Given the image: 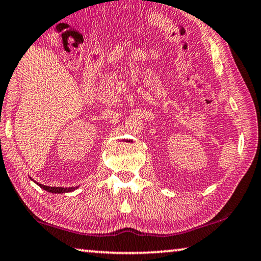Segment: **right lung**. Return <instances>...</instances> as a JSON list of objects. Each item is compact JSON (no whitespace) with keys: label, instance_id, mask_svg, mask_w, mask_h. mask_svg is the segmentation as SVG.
Instances as JSON below:
<instances>
[{"label":"right lung","instance_id":"1","mask_svg":"<svg viewBox=\"0 0 261 261\" xmlns=\"http://www.w3.org/2000/svg\"><path fill=\"white\" fill-rule=\"evenodd\" d=\"M42 189L49 191V192H54V194H63V192H71L73 191L75 188L71 187V188H62V187H46L43 186V184H38Z\"/></svg>","mask_w":261,"mask_h":261}]
</instances>
